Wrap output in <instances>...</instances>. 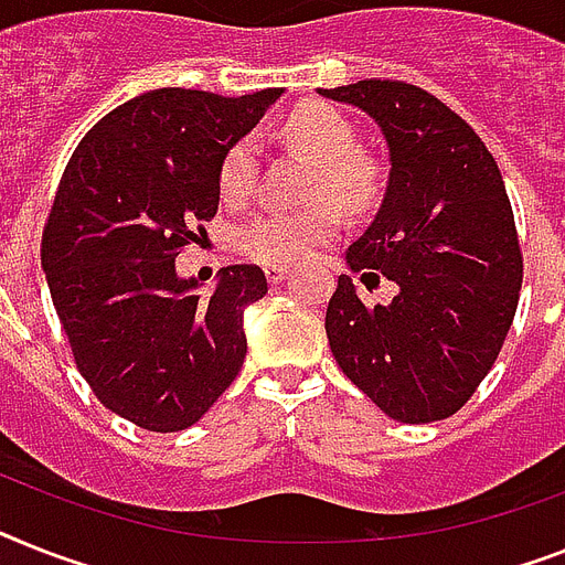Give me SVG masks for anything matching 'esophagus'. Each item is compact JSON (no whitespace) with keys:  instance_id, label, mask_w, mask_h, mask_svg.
<instances>
[{"instance_id":"esophagus-1","label":"esophagus","mask_w":565,"mask_h":565,"mask_svg":"<svg viewBox=\"0 0 565 565\" xmlns=\"http://www.w3.org/2000/svg\"><path fill=\"white\" fill-rule=\"evenodd\" d=\"M286 274H288L286 265H265V277H268V282H271V286L282 282V279H286Z\"/></svg>"}]
</instances>
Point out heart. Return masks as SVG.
<instances>
[{
	"mask_svg": "<svg viewBox=\"0 0 565 565\" xmlns=\"http://www.w3.org/2000/svg\"><path fill=\"white\" fill-rule=\"evenodd\" d=\"M282 141L297 147L317 164L311 179V199H332L347 213L370 210L384 188V172L366 152H358L355 135L329 106L302 104L279 126ZM254 143L236 141L218 164V193L225 202H245L254 190ZM334 203V204H335ZM333 204V205H334ZM331 202H317L306 210H265L245 218L233 242L256 263L286 265L309 256L320 242L340 231V213Z\"/></svg>",
	"mask_w": 565,
	"mask_h": 565,
	"instance_id": "heart-1",
	"label": "heart"
}]
</instances>
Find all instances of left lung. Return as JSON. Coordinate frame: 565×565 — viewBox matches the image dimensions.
I'll use <instances>...</instances> for the list:
<instances>
[{"instance_id": "1", "label": "left lung", "mask_w": 565, "mask_h": 565, "mask_svg": "<svg viewBox=\"0 0 565 565\" xmlns=\"http://www.w3.org/2000/svg\"><path fill=\"white\" fill-rule=\"evenodd\" d=\"M317 95L370 115L390 149L375 218L347 250L326 334L343 375L386 416L430 424L465 407L514 323L523 254L500 167L439 97L398 81ZM372 288L394 300L372 307Z\"/></svg>"}]
</instances>
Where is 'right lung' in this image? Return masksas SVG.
I'll return each mask as SVG.
<instances>
[{"mask_svg":"<svg viewBox=\"0 0 565 565\" xmlns=\"http://www.w3.org/2000/svg\"><path fill=\"white\" fill-rule=\"evenodd\" d=\"M279 95L143 92L88 129L60 179L42 233L51 300L92 393L143 430H184L239 375L265 274L227 265L202 294L175 256L216 216L227 147Z\"/></svg>","mask_w":565,"mask_h":565,"instance_id":"obj_1","label":"right lung"}]
</instances>
